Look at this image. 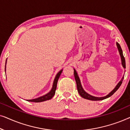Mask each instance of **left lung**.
Masks as SVG:
<instances>
[{"mask_svg": "<svg viewBox=\"0 0 130 130\" xmlns=\"http://www.w3.org/2000/svg\"><path fill=\"white\" fill-rule=\"evenodd\" d=\"M116 44H117V48H118L119 53H120V55L121 57V64L122 66V67H123L124 69H125V58H124V57L123 56V53H122V50L121 49V47L120 45L118 43V42H117ZM74 69V79H75L76 85H77V91H78V92H79V95H80L83 98L88 99V100H90V101L104 100V99H106V98H108L110 97L118 89V88H120L121 85L122 80H123V79H124V76H123V77L121 78V80L118 83V84L116 85V86L115 87V88L113 89L112 90L110 93H108L107 95L105 96H102V97H96V96H92L91 95H90V94L88 93L84 89H83V87H82V84H81L79 76H78V74L77 73V72H76L75 69Z\"/></svg>", "mask_w": 130, "mask_h": 130, "instance_id": "left-lung-1", "label": "left lung"}]
</instances>
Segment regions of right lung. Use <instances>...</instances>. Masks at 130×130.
<instances>
[{
	"label": "right lung",
	"instance_id": "obj_1",
	"mask_svg": "<svg viewBox=\"0 0 130 130\" xmlns=\"http://www.w3.org/2000/svg\"><path fill=\"white\" fill-rule=\"evenodd\" d=\"M6 62H7V59L6 60V63H5V72H6ZM62 71H63V69L60 70L59 72H58L57 73L56 77L54 78V82H53V86L51 89L50 90L48 93H46L45 95L43 96H41L37 98H35L33 99H29V100H26L27 101H29V102H44V101L50 100L54 96L55 93H56V90L57 88V84L58 80L59 79L61 73H62Z\"/></svg>",
	"mask_w": 130,
	"mask_h": 130
}]
</instances>
